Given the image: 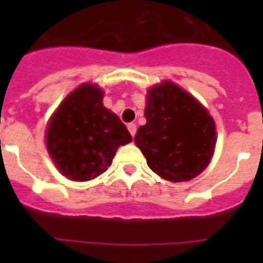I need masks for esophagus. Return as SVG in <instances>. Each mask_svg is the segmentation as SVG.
Instances as JSON below:
<instances>
[{
  "label": "esophagus",
  "mask_w": 263,
  "mask_h": 263,
  "mask_svg": "<svg viewBox=\"0 0 263 263\" xmlns=\"http://www.w3.org/2000/svg\"><path fill=\"white\" fill-rule=\"evenodd\" d=\"M127 130H129V133L132 134V137H134L137 132V125L134 124V122H130V124L127 125Z\"/></svg>",
  "instance_id": "esophagus-1"
}]
</instances>
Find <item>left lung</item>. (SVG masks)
Segmentation results:
<instances>
[{
	"label": "left lung",
	"mask_w": 263,
	"mask_h": 263,
	"mask_svg": "<svg viewBox=\"0 0 263 263\" xmlns=\"http://www.w3.org/2000/svg\"><path fill=\"white\" fill-rule=\"evenodd\" d=\"M145 117L134 142L155 174L178 183L203 173L215 152L216 126L194 96L173 81H163L148 89Z\"/></svg>",
	"instance_id": "left-lung-1"
}]
</instances>
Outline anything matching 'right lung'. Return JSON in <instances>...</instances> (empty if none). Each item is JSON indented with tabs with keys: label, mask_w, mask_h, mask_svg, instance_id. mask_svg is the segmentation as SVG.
I'll use <instances>...</instances> for the list:
<instances>
[{
	"label": "right lung",
	"mask_w": 263,
	"mask_h": 263,
	"mask_svg": "<svg viewBox=\"0 0 263 263\" xmlns=\"http://www.w3.org/2000/svg\"><path fill=\"white\" fill-rule=\"evenodd\" d=\"M104 90L83 84L63 100L46 130L48 154L62 175L87 182L105 173L121 145L132 142L126 126L103 104Z\"/></svg>",
	"instance_id": "add662e5"
}]
</instances>
